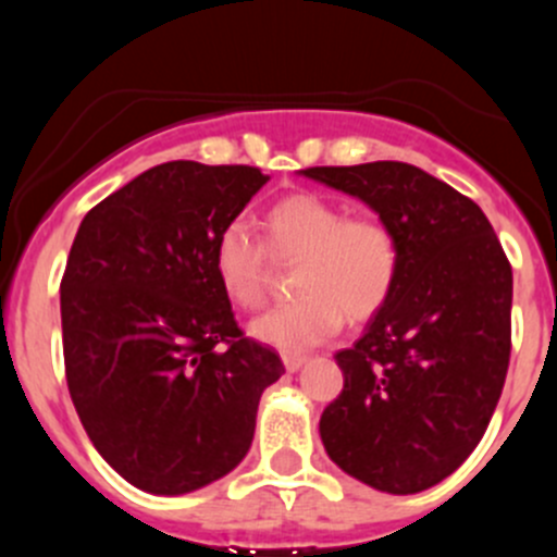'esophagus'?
Masks as SVG:
<instances>
[{
	"instance_id": "34e87169",
	"label": "esophagus",
	"mask_w": 557,
	"mask_h": 557,
	"mask_svg": "<svg viewBox=\"0 0 557 557\" xmlns=\"http://www.w3.org/2000/svg\"><path fill=\"white\" fill-rule=\"evenodd\" d=\"M305 361H307V358L299 356V352H285V356H283V363H285V369H288V372H299V369L305 367Z\"/></svg>"
}]
</instances>
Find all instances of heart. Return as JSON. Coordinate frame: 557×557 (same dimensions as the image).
Returning a JSON list of instances; mask_svg holds the SVG:
<instances>
[{
	"mask_svg": "<svg viewBox=\"0 0 557 557\" xmlns=\"http://www.w3.org/2000/svg\"><path fill=\"white\" fill-rule=\"evenodd\" d=\"M263 247L243 221H232L212 243V274L239 310L267 301L269 256L299 261L296 301L250 323V336L283 352L323 345L342 323L372 320L391 301L401 269L396 234L380 218H347L345 207L318 194H290L263 215Z\"/></svg>",
	"mask_w": 557,
	"mask_h": 557,
	"instance_id": "b5f03b06",
	"label": "heart"
}]
</instances>
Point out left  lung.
<instances>
[{"instance_id": "1", "label": "left lung", "mask_w": 557, "mask_h": 557, "mask_svg": "<svg viewBox=\"0 0 557 557\" xmlns=\"http://www.w3.org/2000/svg\"><path fill=\"white\" fill-rule=\"evenodd\" d=\"M301 174L372 207L401 247L391 301L334 356L345 387L320 414V440L363 485L420 493L469 458L502 398L512 267L485 212L418 166L372 161Z\"/></svg>"}]
</instances>
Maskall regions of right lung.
<instances>
[{"label":"right lung","mask_w":557,"mask_h":557,"mask_svg":"<svg viewBox=\"0 0 557 557\" xmlns=\"http://www.w3.org/2000/svg\"><path fill=\"white\" fill-rule=\"evenodd\" d=\"M267 180L258 166L166 161L77 228L61 280L66 385L99 455L145 493L226 476L285 372L239 331L212 274L218 232Z\"/></svg>","instance_id":"obj_1"}]
</instances>
